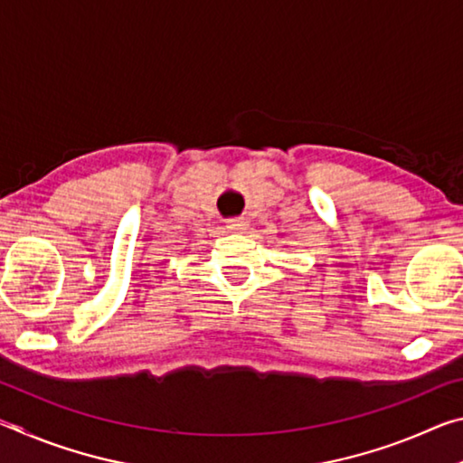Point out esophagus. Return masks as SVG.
<instances>
[{"mask_svg":"<svg viewBox=\"0 0 463 463\" xmlns=\"http://www.w3.org/2000/svg\"><path fill=\"white\" fill-rule=\"evenodd\" d=\"M229 231L232 232H245L247 231V222L242 221V218H232V221H229Z\"/></svg>","mask_w":463,"mask_h":463,"instance_id":"1","label":"esophagus"}]
</instances>
